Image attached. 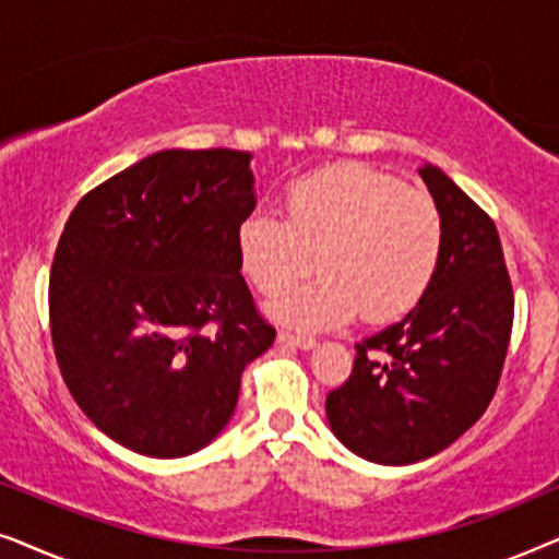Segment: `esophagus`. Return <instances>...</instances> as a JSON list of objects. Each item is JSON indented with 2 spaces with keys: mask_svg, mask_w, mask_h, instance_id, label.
Wrapping results in <instances>:
<instances>
[{
  "mask_svg": "<svg viewBox=\"0 0 559 559\" xmlns=\"http://www.w3.org/2000/svg\"><path fill=\"white\" fill-rule=\"evenodd\" d=\"M277 343H280V346H289V348H312V346H316V338H312V335L280 331Z\"/></svg>",
  "mask_w": 559,
  "mask_h": 559,
  "instance_id": "obj_1",
  "label": "esophagus"
}]
</instances>
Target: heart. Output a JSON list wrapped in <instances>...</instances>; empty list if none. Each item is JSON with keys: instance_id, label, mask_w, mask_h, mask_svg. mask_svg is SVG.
<instances>
[{"instance_id": "heart-1", "label": "heart", "mask_w": 559, "mask_h": 559, "mask_svg": "<svg viewBox=\"0 0 559 559\" xmlns=\"http://www.w3.org/2000/svg\"><path fill=\"white\" fill-rule=\"evenodd\" d=\"M285 221L251 213L236 228V257L259 295L274 297L318 262V280L289 289L270 312L295 328H331L361 310L389 323L415 310L438 277L445 224L425 190L394 175L341 163L289 182Z\"/></svg>"}]
</instances>
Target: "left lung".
I'll return each instance as SVG.
<instances>
[{
  "instance_id": "1",
  "label": "left lung",
  "mask_w": 559,
  "mask_h": 559,
  "mask_svg": "<svg viewBox=\"0 0 559 559\" xmlns=\"http://www.w3.org/2000/svg\"><path fill=\"white\" fill-rule=\"evenodd\" d=\"M445 224L432 287L400 323L356 343L354 371L325 400L335 438L366 461H425L478 423L514 323V289L493 218L440 167H419Z\"/></svg>"
}]
</instances>
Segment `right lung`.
<instances>
[{
	"label": "right lung",
	"instance_id": "obj_1",
	"mask_svg": "<svg viewBox=\"0 0 559 559\" xmlns=\"http://www.w3.org/2000/svg\"><path fill=\"white\" fill-rule=\"evenodd\" d=\"M241 150H165L88 190L50 266L58 369L86 417L152 457L224 430L241 373L277 331L236 257L254 211Z\"/></svg>",
	"mask_w": 559,
	"mask_h": 559
}]
</instances>
